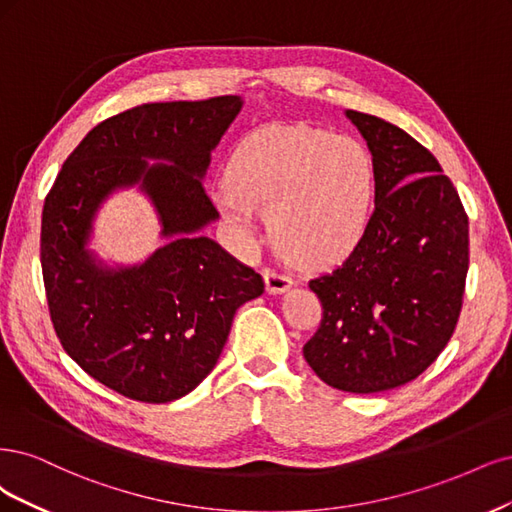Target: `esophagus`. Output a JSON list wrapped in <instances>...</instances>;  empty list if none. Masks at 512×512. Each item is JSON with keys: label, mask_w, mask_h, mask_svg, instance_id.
Wrapping results in <instances>:
<instances>
[{"label": "esophagus", "mask_w": 512, "mask_h": 512, "mask_svg": "<svg viewBox=\"0 0 512 512\" xmlns=\"http://www.w3.org/2000/svg\"><path fill=\"white\" fill-rule=\"evenodd\" d=\"M263 278H266V289H268V293H285V291L293 285L291 274L274 270V268H266V270H263Z\"/></svg>", "instance_id": "1"}]
</instances>
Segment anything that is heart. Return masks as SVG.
<instances>
[{
    "instance_id": "heart-1",
    "label": "heart",
    "mask_w": 512,
    "mask_h": 512,
    "mask_svg": "<svg viewBox=\"0 0 512 512\" xmlns=\"http://www.w3.org/2000/svg\"><path fill=\"white\" fill-rule=\"evenodd\" d=\"M376 189L364 142L310 125H268L236 146L214 200L244 238L270 210V232L289 255L327 266L366 238Z\"/></svg>"
}]
</instances>
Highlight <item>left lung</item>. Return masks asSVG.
<instances>
[{
  "label": "left lung",
  "instance_id": "obj_1",
  "mask_svg": "<svg viewBox=\"0 0 512 512\" xmlns=\"http://www.w3.org/2000/svg\"><path fill=\"white\" fill-rule=\"evenodd\" d=\"M344 114L376 161V210L357 249L308 283L323 319L304 359L329 387L378 393L417 378L451 340L468 274V217L425 146L372 114Z\"/></svg>",
  "mask_w": 512,
  "mask_h": 512
}]
</instances>
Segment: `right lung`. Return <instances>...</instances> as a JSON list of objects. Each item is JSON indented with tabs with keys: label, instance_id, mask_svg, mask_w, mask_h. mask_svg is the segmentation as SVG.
Segmentation results:
<instances>
[{
	"label": "right lung",
	"instance_id": "obj_1",
	"mask_svg": "<svg viewBox=\"0 0 512 512\" xmlns=\"http://www.w3.org/2000/svg\"><path fill=\"white\" fill-rule=\"evenodd\" d=\"M240 110L238 95L125 110L89 131L46 195L40 261L57 338L129 400L163 404L193 391L217 366L236 310L266 289L200 234L219 219L202 185L210 153ZM134 184L169 240L136 267L108 269L86 249L92 219L110 192Z\"/></svg>",
	"mask_w": 512,
	"mask_h": 512
}]
</instances>
